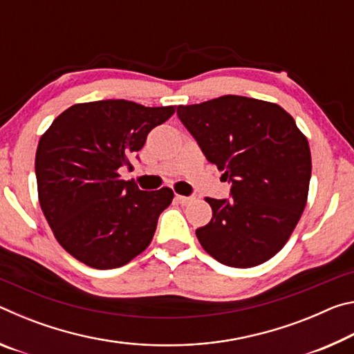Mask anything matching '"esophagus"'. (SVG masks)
<instances>
[{
  "label": "esophagus",
  "mask_w": 354,
  "mask_h": 354,
  "mask_svg": "<svg viewBox=\"0 0 354 354\" xmlns=\"http://www.w3.org/2000/svg\"><path fill=\"white\" fill-rule=\"evenodd\" d=\"M175 198H176V201L179 203V205H189V203L194 200V198H192V196H184V195H176Z\"/></svg>",
  "instance_id": "34e87169"
}]
</instances>
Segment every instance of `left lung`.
<instances>
[{
	"instance_id": "1",
	"label": "left lung",
	"mask_w": 354,
	"mask_h": 354,
	"mask_svg": "<svg viewBox=\"0 0 354 354\" xmlns=\"http://www.w3.org/2000/svg\"><path fill=\"white\" fill-rule=\"evenodd\" d=\"M178 117L232 183L231 200L206 198L212 218L196 230L201 247L236 268L272 259L306 207L313 170L306 136L277 103L239 95L179 106Z\"/></svg>"
}]
</instances>
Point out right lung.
<instances>
[{"label": "right lung", "mask_w": 354, "mask_h": 354, "mask_svg": "<svg viewBox=\"0 0 354 354\" xmlns=\"http://www.w3.org/2000/svg\"><path fill=\"white\" fill-rule=\"evenodd\" d=\"M175 106L127 100L77 103L41 134L35 153L39 203L59 245L98 270L122 267L151 243L173 190L145 192L118 170Z\"/></svg>", "instance_id": "add662e5"}]
</instances>
